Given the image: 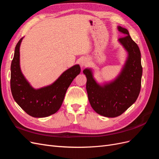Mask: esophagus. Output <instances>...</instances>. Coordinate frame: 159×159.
Returning <instances> with one entry per match:
<instances>
[{
  "label": "esophagus",
  "mask_w": 159,
  "mask_h": 159,
  "mask_svg": "<svg viewBox=\"0 0 159 159\" xmlns=\"http://www.w3.org/2000/svg\"><path fill=\"white\" fill-rule=\"evenodd\" d=\"M80 66H81V67H83V66H85L87 65V64H88V60H84V59H83V60H81L80 61Z\"/></svg>",
  "instance_id": "34e87169"
}]
</instances>
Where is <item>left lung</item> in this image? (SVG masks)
Instances as JSON below:
<instances>
[{
    "label": "left lung",
    "instance_id": "1",
    "mask_svg": "<svg viewBox=\"0 0 159 159\" xmlns=\"http://www.w3.org/2000/svg\"><path fill=\"white\" fill-rule=\"evenodd\" d=\"M123 37L119 42L128 52V58L121 74L113 82L103 86L96 83L90 69L83 72L87 78L86 89L91 107L104 117L119 116L136 102L141 91L143 68L141 52L126 28L118 26Z\"/></svg>",
    "mask_w": 159,
    "mask_h": 159
}]
</instances>
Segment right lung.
Listing matches in <instances>:
<instances>
[{"label":"right lung","mask_w":159,"mask_h":159,"mask_svg":"<svg viewBox=\"0 0 159 159\" xmlns=\"http://www.w3.org/2000/svg\"><path fill=\"white\" fill-rule=\"evenodd\" d=\"M15 47L11 63V89L14 101L25 111L34 117H45L56 113L63 103L66 91L81 71L80 66L75 65L67 70L54 84L35 89L31 87L22 75L20 68V46Z\"/></svg>","instance_id":"right-lung-1"}]
</instances>
